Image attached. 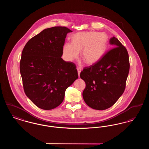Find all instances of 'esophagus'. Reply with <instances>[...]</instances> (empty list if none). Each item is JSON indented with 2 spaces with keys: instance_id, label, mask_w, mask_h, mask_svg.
<instances>
[{
  "instance_id": "esophagus-1",
  "label": "esophagus",
  "mask_w": 149,
  "mask_h": 149,
  "mask_svg": "<svg viewBox=\"0 0 149 149\" xmlns=\"http://www.w3.org/2000/svg\"><path fill=\"white\" fill-rule=\"evenodd\" d=\"M77 70H78V76H79V77H80V72L81 71V69L80 68H79V67H78V68H77Z\"/></svg>"
}]
</instances>
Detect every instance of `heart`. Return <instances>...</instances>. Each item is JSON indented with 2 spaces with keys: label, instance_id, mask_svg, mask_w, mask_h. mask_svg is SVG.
Listing matches in <instances>:
<instances>
[{
  "label": "heart",
  "instance_id": "b5f03b06",
  "mask_svg": "<svg viewBox=\"0 0 149 149\" xmlns=\"http://www.w3.org/2000/svg\"><path fill=\"white\" fill-rule=\"evenodd\" d=\"M71 43H65L63 55L68 61L80 56L86 65L95 64L103 55L106 48L107 36L104 33L80 32L72 36Z\"/></svg>",
  "mask_w": 149,
  "mask_h": 149
}]
</instances>
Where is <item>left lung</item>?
I'll use <instances>...</instances> for the list:
<instances>
[{
	"instance_id": "8db88e82",
	"label": "left lung",
	"mask_w": 149,
	"mask_h": 149,
	"mask_svg": "<svg viewBox=\"0 0 149 149\" xmlns=\"http://www.w3.org/2000/svg\"><path fill=\"white\" fill-rule=\"evenodd\" d=\"M109 42L114 47L97 63L85 68L80 75L86 84L84 100L96 110L106 109L119 99L125 89L130 70L126 49L115 37Z\"/></svg>"
}]
</instances>
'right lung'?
<instances>
[{
	"instance_id": "add662e5",
	"label": "right lung",
	"mask_w": 149,
	"mask_h": 149,
	"mask_svg": "<svg viewBox=\"0 0 149 149\" xmlns=\"http://www.w3.org/2000/svg\"><path fill=\"white\" fill-rule=\"evenodd\" d=\"M65 27L45 29L30 39L22 53L20 72L26 95L37 107L50 110L63 101L66 89L78 78L75 65L61 58Z\"/></svg>"
}]
</instances>
